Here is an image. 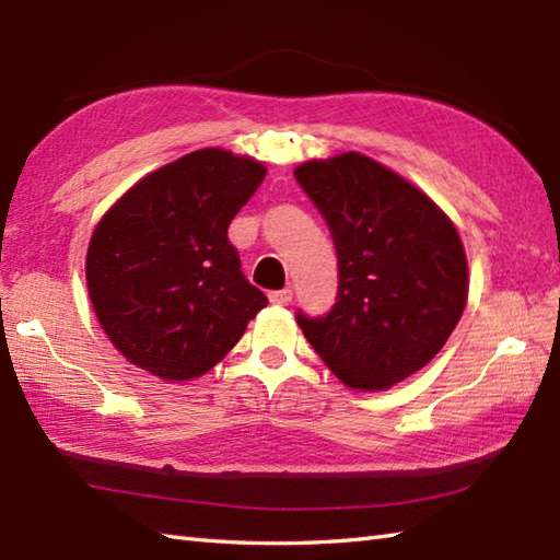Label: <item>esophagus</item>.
I'll use <instances>...</instances> for the list:
<instances>
[{
  "mask_svg": "<svg viewBox=\"0 0 560 560\" xmlns=\"http://www.w3.org/2000/svg\"><path fill=\"white\" fill-rule=\"evenodd\" d=\"M291 299H293V291L291 289H281V291H271L269 293L271 306H289Z\"/></svg>",
  "mask_w": 560,
  "mask_h": 560,
  "instance_id": "34e87169",
  "label": "esophagus"
}]
</instances>
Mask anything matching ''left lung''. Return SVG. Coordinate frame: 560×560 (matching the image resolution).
I'll return each mask as SVG.
<instances>
[{"instance_id":"8db88e82","label":"left lung","mask_w":560,"mask_h":560,"mask_svg":"<svg viewBox=\"0 0 560 560\" xmlns=\"http://www.w3.org/2000/svg\"><path fill=\"white\" fill-rule=\"evenodd\" d=\"M293 176L328 222L340 269L332 311L299 313L301 330L350 389H389L429 364L460 320L463 240L421 188L358 151L306 161Z\"/></svg>"}]
</instances>
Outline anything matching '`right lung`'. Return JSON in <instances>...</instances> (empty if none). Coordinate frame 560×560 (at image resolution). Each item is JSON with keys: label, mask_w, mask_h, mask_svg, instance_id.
Masks as SVG:
<instances>
[{"label": "right lung", "mask_w": 560, "mask_h": 560, "mask_svg": "<svg viewBox=\"0 0 560 560\" xmlns=\"http://www.w3.org/2000/svg\"><path fill=\"white\" fill-rule=\"evenodd\" d=\"M267 168L198 149L137 180L90 237L88 293L112 345L159 380L215 368L267 296L240 271L228 228Z\"/></svg>", "instance_id": "right-lung-1"}]
</instances>
